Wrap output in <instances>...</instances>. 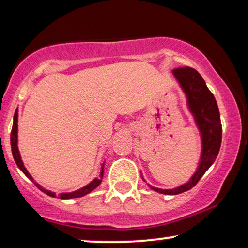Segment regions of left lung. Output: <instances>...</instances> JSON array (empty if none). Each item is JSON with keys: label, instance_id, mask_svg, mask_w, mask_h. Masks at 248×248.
<instances>
[{"label": "left lung", "instance_id": "1", "mask_svg": "<svg viewBox=\"0 0 248 248\" xmlns=\"http://www.w3.org/2000/svg\"><path fill=\"white\" fill-rule=\"evenodd\" d=\"M175 79L181 87L186 97V105L188 111L192 114L194 123L198 127L200 138H201V155H200L199 165L194 174L184 184L175 188H158L150 184L149 187L155 192L166 195L181 194L194 187L204 172L211 167L219 154L221 145L222 127L220 121V113L216 98L206 87L198 71L192 67H181L172 71ZM142 175V172H141ZM142 179H145L142 176Z\"/></svg>", "mask_w": 248, "mask_h": 248}]
</instances>
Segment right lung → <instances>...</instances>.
<instances>
[{
    "mask_svg": "<svg viewBox=\"0 0 248 248\" xmlns=\"http://www.w3.org/2000/svg\"><path fill=\"white\" fill-rule=\"evenodd\" d=\"M11 150H12V155H13V158H15V161L16 166H18L20 170H21L23 174H25L27 177H28L30 181L33 182V184H35L37 187H38L40 191L45 193V194L52 196V198H56V193L55 192H52L49 191V189H46L44 188L42 185L38 184L31 175L29 174V171L27 170V168L25 167V165H23V161L21 159V155H20V151H19V148H18V108H16V113H15V116H13V125H12V131H11ZM104 166H105V161L101 164V168H100V175L99 177L97 178H93V181H91L89 184H87L86 186H83V187H81L79 189H77V191H73V192H69V193H61L59 195L61 199L63 200H69V199H77V198H82V196L89 194L90 192H93L94 188H97L98 186L100 185L101 181H103V177H104Z\"/></svg>",
    "mask_w": 248,
    "mask_h": 248,
    "instance_id": "1",
    "label": "right lung"
}]
</instances>
